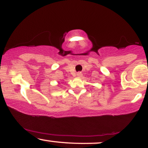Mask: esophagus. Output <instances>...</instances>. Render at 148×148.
<instances>
[{"mask_svg":"<svg viewBox=\"0 0 148 148\" xmlns=\"http://www.w3.org/2000/svg\"><path fill=\"white\" fill-rule=\"evenodd\" d=\"M76 76H77V77L81 78L82 76V73L81 72H78L77 74H76Z\"/></svg>","mask_w":148,"mask_h":148,"instance_id":"1","label":"esophagus"}]
</instances>
